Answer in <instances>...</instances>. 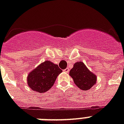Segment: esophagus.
Segmentation results:
<instances>
[{"mask_svg":"<svg viewBox=\"0 0 124 124\" xmlns=\"http://www.w3.org/2000/svg\"><path fill=\"white\" fill-rule=\"evenodd\" d=\"M64 71L65 72H67H67H69V68H66V69H64Z\"/></svg>","mask_w":124,"mask_h":124,"instance_id":"34e87169","label":"esophagus"}]
</instances>
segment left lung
<instances>
[{"label": "left lung", "mask_w": 124, "mask_h": 124, "mask_svg": "<svg viewBox=\"0 0 124 124\" xmlns=\"http://www.w3.org/2000/svg\"><path fill=\"white\" fill-rule=\"evenodd\" d=\"M69 75L75 85L82 90H88L95 85L97 76L86 67L82 62H77L70 70Z\"/></svg>", "instance_id": "left-lung-1"}]
</instances>
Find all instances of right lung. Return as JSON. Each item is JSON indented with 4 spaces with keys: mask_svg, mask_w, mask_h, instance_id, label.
<instances>
[{
    "mask_svg": "<svg viewBox=\"0 0 124 124\" xmlns=\"http://www.w3.org/2000/svg\"><path fill=\"white\" fill-rule=\"evenodd\" d=\"M62 72L57 64L46 60L29 72L27 84L34 91L44 93L52 88L57 76Z\"/></svg>",
    "mask_w": 124,
    "mask_h": 124,
    "instance_id": "1",
    "label": "right lung"
}]
</instances>
